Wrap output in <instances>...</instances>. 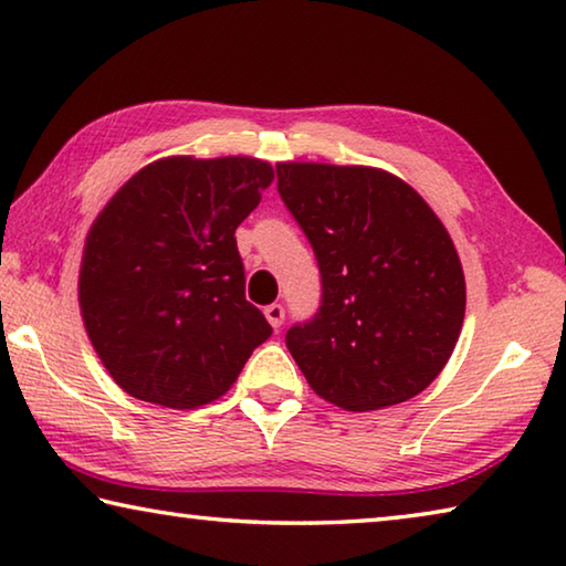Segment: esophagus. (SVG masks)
<instances>
[{
    "mask_svg": "<svg viewBox=\"0 0 566 566\" xmlns=\"http://www.w3.org/2000/svg\"><path fill=\"white\" fill-rule=\"evenodd\" d=\"M263 313H265V318H268V323H271V326L277 331L283 326V321H285V308L281 303H273V305H265L263 308Z\"/></svg>",
    "mask_w": 566,
    "mask_h": 566,
    "instance_id": "esophagus-1",
    "label": "esophagus"
}]
</instances>
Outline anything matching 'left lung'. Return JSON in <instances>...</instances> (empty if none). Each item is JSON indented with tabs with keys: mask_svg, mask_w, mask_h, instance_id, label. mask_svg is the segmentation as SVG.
Instances as JSON below:
<instances>
[{
	"mask_svg": "<svg viewBox=\"0 0 566 566\" xmlns=\"http://www.w3.org/2000/svg\"><path fill=\"white\" fill-rule=\"evenodd\" d=\"M277 192L321 268L316 318L285 333L305 381L346 411L421 394L457 346L467 283L419 192L366 165L277 163Z\"/></svg>",
	"mask_w": 566,
	"mask_h": 566,
	"instance_id": "1",
	"label": "left lung"
}]
</instances>
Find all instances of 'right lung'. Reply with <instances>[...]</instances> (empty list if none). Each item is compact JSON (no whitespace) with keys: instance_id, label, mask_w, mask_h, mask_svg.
Segmentation results:
<instances>
[{"instance_id":"1","label":"right lung","mask_w":566,"mask_h":566,"mask_svg":"<svg viewBox=\"0 0 566 566\" xmlns=\"http://www.w3.org/2000/svg\"><path fill=\"white\" fill-rule=\"evenodd\" d=\"M273 168L258 157L172 155L135 172L92 222L80 311L102 366L129 396L198 409L235 384L273 328L245 301L235 228Z\"/></svg>"}]
</instances>
